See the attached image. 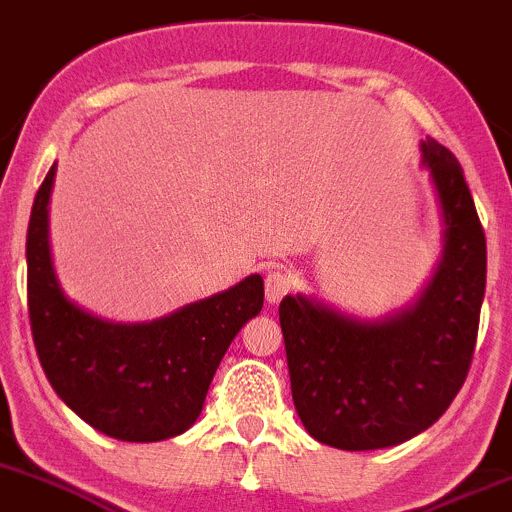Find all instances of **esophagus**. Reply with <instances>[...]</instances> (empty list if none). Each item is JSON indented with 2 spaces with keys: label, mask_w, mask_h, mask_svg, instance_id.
<instances>
[{
  "label": "esophagus",
  "mask_w": 512,
  "mask_h": 512,
  "mask_svg": "<svg viewBox=\"0 0 512 512\" xmlns=\"http://www.w3.org/2000/svg\"><path fill=\"white\" fill-rule=\"evenodd\" d=\"M293 290V276L285 273L283 268H273L266 273V300L268 305H278L285 293Z\"/></svg>",
  "instance_id": "esophagus-1"
}]
</instances>
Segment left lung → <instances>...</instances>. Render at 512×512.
I'll use <instances>...</instances> for the list:
<instances>
[{"instance_id": "left-lung-1", "label": "left lung", "mask_w": 512, "mask_h": 512, "mask_svg": "<svg viewBox=\"0 0 512 512\" xmlns=\"http://www.w3.org/2000/svg\"><path fill=\"white\" fill-rule=\"evenodd\" d=\"M442 219V254L420 295L368 320L312 295L278 307L290 390L317 442L386 449L432 427L464 386L486 290V236L454 153L420 141Z\"/></svg>"}]
</instances>
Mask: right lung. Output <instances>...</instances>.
I'll use <instances>...</instances> for the list:
<instances>
[{
	"instance_id": "1",
	"label": "right lung",
	"mask_w": 512,
	"mask_h": 512,
	"mask_svg": "<svg viewBox=\"0 0 512 512\" xmlns=\"http://www.w3.org/2000/svg\"><path fill=\"white\" fill-rule=\"evenodd\" d=\"M56 163L36 192L26 234L29 317L38 361L58 398L90 427L122 442H161L195 425L219 361L263 307V278L151 322L92 315L60 288L48 239Z\"/></svg>"
}]
</instances>
